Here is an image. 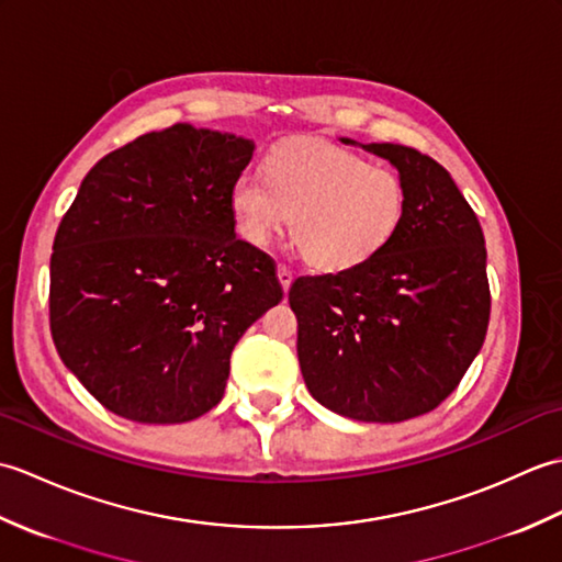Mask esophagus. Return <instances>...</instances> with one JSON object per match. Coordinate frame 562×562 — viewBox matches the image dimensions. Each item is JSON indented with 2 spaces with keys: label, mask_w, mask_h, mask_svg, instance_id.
<instances>
[{
  "label": "esophagus",
  "mask_w": 562,
  "mask_h": 562,
  "mask_svg": "<svg viewBox=\"0 0 562 562\" xmlns=\"http://www.w3.org/2000/svg\"><path fill=\"white\" fill-rule=\"evenodd\" d=\"M278 280H280V284H282V290L284 292H290V288H292V270L290 268H284V266H280L278 268Z\"/></svg>",
  "instance_id": "obj_1"
}]
</instances>
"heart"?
Returning a JSON list of instances; mask_svg holds the SVG:
<instances>
[{
    "label": "heart",
    "instance_id": "b5f03b06",
    "mask_svg": "<svg viewBox=\"0 0 562 562\" xmlns=\"http://www.w3.org/2000/svg\"><path fill=\"white\" fill-rule=\"evenodd\" d=\"M408 207L403 178L328 139H290L262 159V181L238 173L229 210L238 236L268 246L292 217V238L308 268L352 272L384 254Z\"/></svg>",
    "mask_w": 562,
    "mask_h": 562
}]
</instances>
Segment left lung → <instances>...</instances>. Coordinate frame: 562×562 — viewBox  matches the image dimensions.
<instances>
[{
    "label": "left lung",
    "instance_id": "1",
    "mask_svg": "<svg viewBox=\"0 0 562 562\" xmlns=\"http://www.w3.org/2000/svg\"><path fill=\"white\" fill-rule=\"evenodd\" d=\"M360 147L403 178L405 220L364 268L292 282L296 355L308 393L328 411L403 423L435 411L483 348L485 238L445 166L391 142Z\"/></svg>",
    "mask_w": 562,
    "mask_h": 562
}]
</instances>
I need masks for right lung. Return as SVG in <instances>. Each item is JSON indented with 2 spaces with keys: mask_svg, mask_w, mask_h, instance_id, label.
<instances>
[{
  "mask_svg": "<svg viewBox=\"0 0 562 562\" xmlns=\"http://www.w3.org/2000/svg\"><path fill=\"white\" fill-rule=\"evenodd\" d=\"M254 139L176 123L93 166L57 226L50 330L103 408L173 425L224 396L248 326L280 304L274 262L236 238L229 186Z\"/></svg>",
  "mask_w": 562,
  "mask_h": 562,
  "instance_id": "1",
  "label": "right lung"
}]
</instances>
